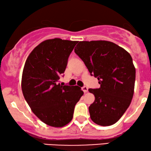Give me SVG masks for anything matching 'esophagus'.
<instances>
[{
  "mask_svg": "<svg viewBox=\"0 0 151 151\" xmlns=\"http://www.w3.org/2000/svg\"><path fill=\"white\" fill-rule=\"evenodd\" d=\"M82 90L83 91L84 93L88 92V87H86V86H83V88H82Z\"/></svg>",
  "mask_w": 151,
  "mask_h": 151,
  "instance_id": "esophagus-1",
  "label": "esophagus"
}]
</instances>
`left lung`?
<instances>
[{
	"instance_id": "8db88e82",
	"label": "left lung",
	"mask_w": 151,
	"mask_h": 151,
	"mask_svg": "<svg viewBox=\"0 0 151 151\" xmlns=\"http://www.w3.org/2000/svg\"><path fill=\"white\" fill-rule=\"evenodd\" d=\"M75 52L101 86L89 89L95 96L89 107L91 119L101 126L115 124L133 99L135 68L132 57L117 44L104 40L79 42Z\"/></svg>"
}]
</instances>
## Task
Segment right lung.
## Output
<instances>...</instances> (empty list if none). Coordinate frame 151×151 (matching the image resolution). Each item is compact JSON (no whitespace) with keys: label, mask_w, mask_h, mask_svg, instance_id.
Listing matches in <instances>:
<instances>
[{"label":"right lung","mask_w":151,"mask_h":151,"mask_svg":"<svg viewBox=\"0 0 151 151\" xmlns=\"http://www.w3.org/2000/svg\"><path fill=\"white\" fill-rule=\"evenodd\" d=\"M77 42L60 38L45 40L34 48L25 62L23 95L34 114L49 126L68 124L83 94L77 86H63L57 83Z\"/></svg>","instance_id":"right-lung-1"}]
</instances>
